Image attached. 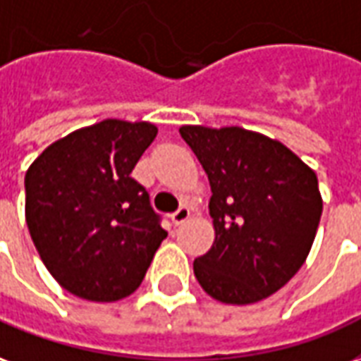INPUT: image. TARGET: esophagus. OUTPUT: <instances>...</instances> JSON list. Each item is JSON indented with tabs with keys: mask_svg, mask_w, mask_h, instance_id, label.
I'll list each match as a JSON object with an SVG mask.
<instances>
[{
	"mask_svg": "<svg viewBox=\"0 0 361 361\" xmlns=\"http://www.w3.org/2000/svg\"><path fill=\"white\" fill-rule=\"evenodd\" d=\"M188 217H190V209H188L186 206H180L177 212L171 215V221H173L175 225H183L184 221L188 219Z\"/></svg>",
	"mask_w": 361,
	"mask_h": 361,
	"instance_id": "obj_1",
	"label": "esophagus"
}]
</instances>
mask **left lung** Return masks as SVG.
Masks as SVG:
<instances>
[{
	"instance_id": "8db88e82",
	"label": "left lung",
	"mask_w": 361,
	"mask_h": 361,
	"mask_svg": "<svg viewBox=\"0 0 361 361\" xmlns=\"http://www.w3.org/2000/svg\"><path fill=\"white\" fill-rule=\"evenodd\" d=\"M212 186L215 242L194 259L202 288L225 304H254L304 265L319 225L317 177L298 155L240 126H180Z\"/></svg>"
}]
</instances>
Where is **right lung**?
Instances as JSON below:
<instances>
[{
  "instance_id": "add662e5",
  "label": "right lung",
  "mask_w": 361,
  "mask_h": 361,
  "mask_svg": "<svg viewBox=\"0 0 361 361\" xmlns=\"http://www.w3.org/2000/svg\"><path fill=\"white\" fill-rule=\"evenodd\" d=\"M152 123L105 119L54 142L25 177L26 225L47 271L78 298L115 302L140 286L167 236L130 173Z\"/></svg>"
}]
</instances>
